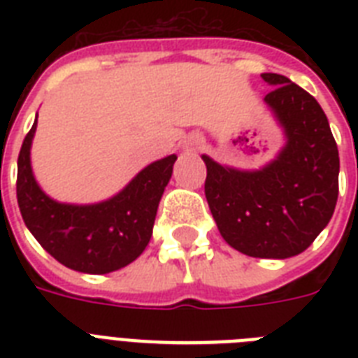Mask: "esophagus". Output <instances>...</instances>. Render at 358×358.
<instances>
[{
	"mask_svg": "<svg viewBox=\"0 0 358 358\" xmlns=\"http://www.w3.org/2000/svg\"><path fill=\"white\" fill-rule=\"evenodd\" d=\"M182 146H184L185 150H199L202 146V137L199 134H189L187 137L184 139V143H182Z\"/></svg>",
	"mask_w": 358,
	"mask_h": 358,
	"instance_id": "34e87169",
	"label": "esophagus"
}]
</instances>
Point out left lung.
I'll list each match as a JSON object with an SVG mask.
<instances>
[{
  "mask_svg": "<svg viewBox=\"0 0 358 358\" xmlns=\"http://www.w3.org/2000/svg\"><path fill=\"white\" fill-rule=\"evenodd\" d=\"M264 102L284 134L277 157L256 171L221 165L206 154L208 206L230 247L252 258L284 260L308 249L338 199L340 157L316 98L280 74Z\"/></svg>",
  "mask_w": 358,
  "mask_h": 358,
  "instance_id": "left-lung-1",
  "label": "left lung"
}]
</instances>
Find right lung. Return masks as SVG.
I'll use <instances>...</instances> for the list:
<instances>
[{
	"label": "right lung",
	"mask_w": 358,
	"mask_h": 358,
	"mask_svg": "<svg viewBox=\"0 0 358 358\" xmlns=\"http://www.w3.org/2000/svg\"><path fill=\"white\" fill-rule=\"evenodd\" d=\"M36 120L18 156L16 196L25 227L63 266L89 275H106L139 258L152 238L157 206L173 176L176 154L146 165L108 201L69 204L41 189L31 167Z\"/></svg>",
	"instance_id": "1"
}]
</instances>
